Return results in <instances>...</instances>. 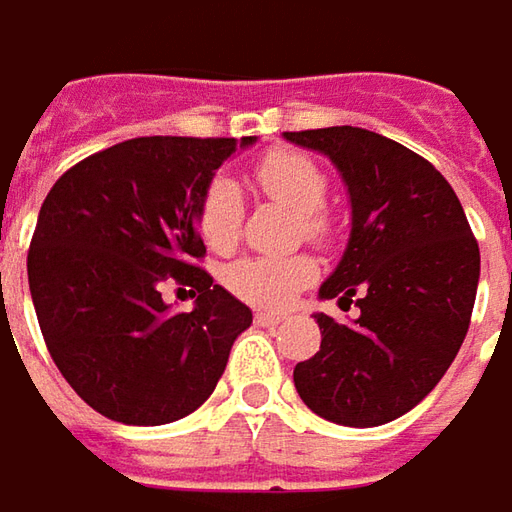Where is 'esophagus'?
I'll use <instances>...</instances> for the list:
<instances>
[{
    "mask_svg": "<svg viewBox=\"0 0 512 512\" xmlns=\"http://www.w3.org/2000/svg\"><path fill=\"white\" fill-rule=\"evenodd\" d=\"M255 323H257V326H263V328H274V326H280L283 320H280L277 314H266V311H257Z\"/></svg>",
    "mask_w": 512,
    "mask_h": 512,
    "instance_id": "1",
    "label": "esophagus"
}]
</instances>
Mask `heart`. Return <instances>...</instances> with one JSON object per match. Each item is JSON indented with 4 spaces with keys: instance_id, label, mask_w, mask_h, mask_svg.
<instances>
[{
    "instance_id": "b5f03b06",
    "label": "heart",
    "mask_w": 512,
    "mask_h": 512,
    "mask_svg": "<svg viewBox=\"0 0 512 512\" xmlns=\"http://www.w3.org/2000/svg\"><path fill=\"white\" fill-rule=\"evenodd\" d=\"M257 186L300 215V229L311 240H328L331 221L323 212L328 178L309 155L291 150L269 152L255 169ZM243 198L226 178L212 181L201 201V235L209 249L226 252L240 238ZM229 291L260 309H286L300 291L317 280V263L309 255H255L235 260L223 274Z\"/></svg>"
}]
</instances>
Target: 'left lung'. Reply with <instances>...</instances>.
<instances>
[{
    "instance_id": "left-lung-1",
    "label": "left lung",
    "mask_w": 512,
    "mask_h": 512,
    "mask_svg": "<svg viewBox=\"0 0 512 512\" xmlns=\"http://www.w3.org/2000/svg\"><path fill=\"white\" fill-rule=\"evenodd\" d=\"M323 152L351 198V238L320 286L360 317L314 314L320 351L294 368L317 416L374 428L408 414L445 377L465 340L479 286V243L442 172L408 147L360 127L283 133Z\"/></svg>"
}]
</instances>
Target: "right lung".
<instances>
[{"instance_id":"add662e5","label":"right lung","mask_w":512,"mask_h":512,"mask_svg":"<svg viewBox=\"0 0 512 512\" xmlns=\"http://www.w3.org/2000/svg\"><path fill=\"white\" fill-rule=\"evenodd\" d=\"M240 138H130L70 167L47 192L27 283L47 351L93 411L167 425L198 411L252 311L215 286L198 221L215 169ZM164 282L198 293L172 312Z\"/></svg>"}]
</instances>
